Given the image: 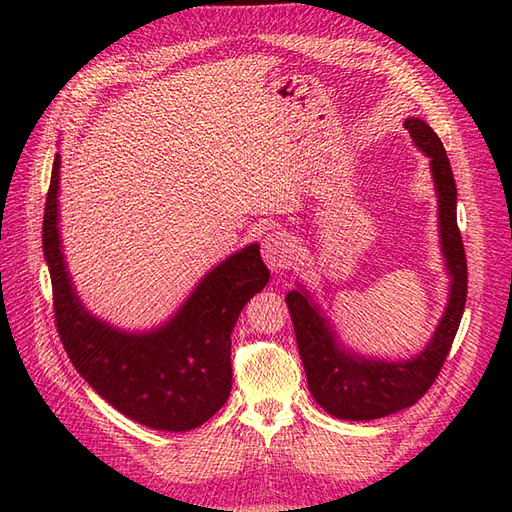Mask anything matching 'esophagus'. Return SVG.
<instances>
[{
  "label": "esophagus",
  "instance_id": "1",
  "mask_svg": "<svg viewBox=\"0 0 512 512\" xmlns=\"http://www.w3.org/2000/svg\"><path fill=\"white\" fill-rule=\"evenodd\" d=\"M297 254V245L284 230H271L262 239V258L271 269H286Z\"/></svg>",
  "mask_w": 512,
  "mask_h": 512
}]
</instances>
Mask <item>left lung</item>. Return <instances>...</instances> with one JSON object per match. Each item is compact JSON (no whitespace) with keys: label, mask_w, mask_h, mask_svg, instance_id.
<instances>
[{"label":"left lung","mask_w":512,"mask_h":512,"mask_svg":"<svg viewBox=\"0 0 512 512\" xmlns=\"http://www.w3.org/2000/svg\"><path fill=\"white\" fill-rule=\"evenodd\" d=\"M404 126L414 145L431 160V175L438 192L442 252L448 275L453 277L446 312L429 346L410 361L363 359L337 344L331 324L305 290L286 294L309 391L324 410L344 421H371L414 406L436 382L466 307L468 262L457 226V185L451 162L438 134L423 119H406Z\"/></svg>","instance_id":"8db88e82"}]
</instances>
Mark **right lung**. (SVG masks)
<instances>
[{"label":"right lung","instance_id":"right-lung-1","mask_svg":"<svg viewBox=\"0 0 512 512\" xmlns=\"http://www.w3.org/2000/svg\"><path fill=\"white\" fill-rule=\"evenodd\" d=\"M59 164L55 156L42 247L57 333L72 365L91 389L136 423L162 431L203 425L230 395V333L241 309L269 282L258 243L209 271L164 327L141 335L117 331L89 316L68 277L57 228Z\"/></svg>","mask_w":512,"mask_h":512}]
</instances>
